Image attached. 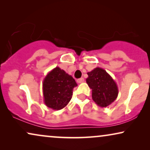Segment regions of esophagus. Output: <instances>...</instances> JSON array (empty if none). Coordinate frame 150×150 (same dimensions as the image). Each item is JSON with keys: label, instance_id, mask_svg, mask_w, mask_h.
I'll return each instance as SVG.
<instances>
[{"label": "esophagus", "instance_id": "esophagus-1", "mask_svg": "<svg viewBox=\"0 0 150 150\" xmlns=\"http://www.w3.org/2000/svg\"><path fill=\"white\" fill-rule=\"evenodd\" d=\"M84 81H85V79H84L83 78H81V79L77 80V83H83Z\"/></svg>", "mask_w": 150, "mask_h": 150}]
</instances>
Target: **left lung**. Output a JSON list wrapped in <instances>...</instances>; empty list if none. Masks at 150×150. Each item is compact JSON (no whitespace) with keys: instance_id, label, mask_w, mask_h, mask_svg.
<instances>
[{"instance_id":"8db88e82","label":"left lung","mask_w":150,"mask_h":150,"mask_svg":"<svg viewBox=\"0 0 150 150\" xmlns=\"http://www.w3.org/2000/svg\"><path fill=\"white\" fill-rule=\"evenodd\" d=\"M86 79L91 89L92 99L98 106L106 107L112 104L118 96L117 85L112 78L101 67H96L87 72Z\"/></svg>"}]
</instances>
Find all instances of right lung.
<instances>
[{
    "label": "right lung",
    "instance_id": "1",
    "mask_svg": "<svg viewBox=\"0 0 150 150\" xmlns=\"http://www.w3.org/2000/svg\"><path fill=\"white\" fill-rule=\"evenodd\" d=\"M42 85L44 104L57 110L67 106L72 97L73 89L77 86L73 77L59 67L49 71Z\"/></svg>",
    "mask_w": 150,
    "mask_h": 150
}]
</instances>
